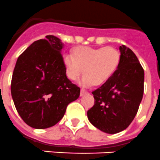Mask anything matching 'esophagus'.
Wrapping results in <instances>:
<instances>
[{
    "label": "esophagus",
    "mask_w": 160,
    "mask_h": 160,
    "mask_svg": "<svg viewBox=\"0 0 160 160\" xmlns=\"http://www.w3.org/2000/svg\"><path fill=\"white\" fill-rule=\"evenodd\" d=\"M86 94H88V92H87V91H85V90H84V89H81V92H80V96H84V95H86Z\"/></svg>",
    "instance_id": "obj_1"
}]
</instances>
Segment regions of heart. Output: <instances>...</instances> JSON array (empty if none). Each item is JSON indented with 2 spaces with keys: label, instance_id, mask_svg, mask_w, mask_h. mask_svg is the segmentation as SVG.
Returning a JSON list of instances; mask_svg holds the SVG:
<instances>
[{
  "label": "heart",
  "instance_id": "heart-1",
  "mask_svg": "<svg viewBox=\"0 0 160 160\" xmlns=\"http://www.w3.org/2000/svg\"><path fill=\"white\" fill-rule=\"evenodd\" d=\"M66 76L74 81L81 75L79 83L88 88L93 84L101 85L108 81L117 70L120 62L119 51L114 47L94 48L78 47L73 55L66 52L62 56Z\"/></svg>",
  "mask_w": 160,
  "mask_h": 160
}]
</instances>
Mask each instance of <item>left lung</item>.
<instances>
[{
	"label": "left lung",
	"instance_id": "obj_1",
	"mask_svg": "<svg viewBox=\"0 0 160 160\" xmlns=\"http://www.w3.org/2000/svg\"><path fill=\"white\" fill-rule=\"evenodd\" d=\"M119 51L117 70L92 92L95 105L88 111L90 122L109 134L120 132L130 125L143 97V68L131 49L122 45Z\"/></svg>",
	"mask_w": 160,
	"mask_h": 160
}]
</instances>
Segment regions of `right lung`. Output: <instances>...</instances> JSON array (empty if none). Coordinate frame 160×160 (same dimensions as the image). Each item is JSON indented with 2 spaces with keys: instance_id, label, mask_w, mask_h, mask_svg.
I'll return each instance as SVG.
<instances>
[{
  "instance_id": "add662e5",
  "label": "right lung",
  "mask_w": 160,
  "mask_h": 160,
  "mask_svg": "<svg viewBox=\"0 0 160 160\" xmlns=\"http://www.w3.org/2000/svg\"><path fill=\"white\" fill-rule=\"evenodd\" d=\"M59 38L47 35L18 56L11 80V96L18 114L28 126L44 129L64 117L80 88L67 78Z\"/></svg>"
}]
</instances>
